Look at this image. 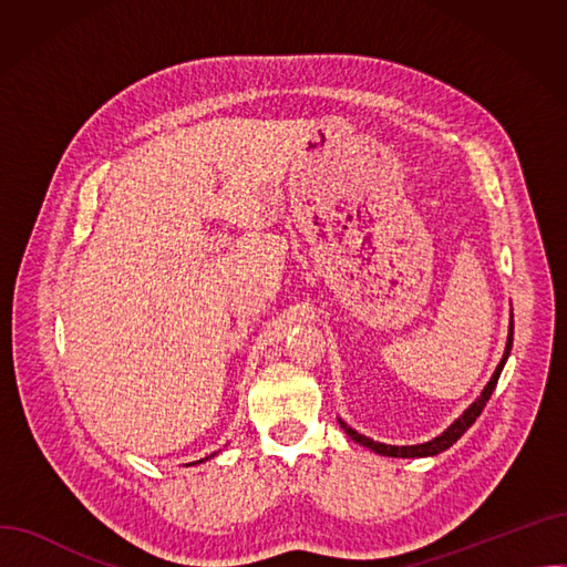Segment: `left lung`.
Here are the masks:
<instances>
[{"label":"left lung","mask_w":567,"mask_h":567,"mask_svg":"<svg viewBox=\"0 0 567 567\" xmlns=\"http://www.w3.org/2000/svg\"><path fill=\"white\" fill-rule=\"evenodd\" d=\"M511 349H513V317H511V326H508V342H505V349H503V359L498 361V365H496L492 379L487 381V385L483 389V393H481L478 398H475L473 404H468V409L460 415V419H457L451 427H445V430H443L439 436H434L432 441L415 443V445H389V443H379V441H374V439H370V436H365V434H359L353 427H349L342 419H338V423H340V427L349 434V439H353L355 443L365 445V449H370V451H374V453H379V455H383V457H409V460H411V457H434V455H439V453H443V451H449L451 445H453V443L475 423V419H478V415L483 413L487 400L492 398V393H494V389H496L498 377H501V372H503V365H505V361H508Z\"/></svg>","instance_id":"1"}]
</instances>
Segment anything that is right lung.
<instances>
[{"mask_svg":"<svg viewBox=\"0 0 567 567\" xmlns=\"http://www.w3.org/2000/svg\"><path fill=\"white\" fill-rule=\"evenodd\" d=\"M214 455H216V453H214ZM214 455H208V457H204V460H212ZM204 460H199V462H204ZM193 464H197V462H193Z\"/></svg>","mask_w":567,"mask_h":567,"instance_id":"add662e5","label":"right lung"}]
</instances>
